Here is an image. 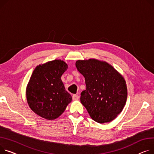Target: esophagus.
<instances>
[{
  "label": "esophagus",
  "mask_w": 154,
  "mask_h": 154,
  "mask_svg": "<svg viewBox=\"0 0 154 154\" xmlns=\"http://www.w3.org/2000/svg\"><path fill=\"white\" fill-rule=\"evenodd\" d=\"M72 99L74 101H76V100H78L79 99V96L78 95H73L72 96Z\"/></svg>",
  "instance_id": "1"
}]
</instances>
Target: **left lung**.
Segmentation results:
<instances>
[{
  "instance_id": "left-lung-1",
  "label": "left lung",
  "mask_w": 154,
  "mask_h": 154,
  "mask_svg": "<svg viewBox=\"0 0 154 154\" xmlns=\"http://www.w3.org/2000/svg\"><path fill=\"white\" fill-rule=\"evenodd\" d=\"M75 66L85 79L80 101L90 117L100 124L115 119L127 100L124 77L106 62L95 59L78 60Z\"/></svg>"
}]
</instances>
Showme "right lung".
Here are the masks:
<instances>
[{"label": "right lung", "instance_id": "add662e5", "mask_svg": "<svg viewBox=\"0 0 154 154\" xmlns=\"http://www.w3.org/2000/svg\"><path fill=\"white\" fill-rule=\"evenodd\" d=\"M63 60L55 59L38 66L26 87L28 104L38 116L53 120L63 114L72 101L60 79L67 69Z\"/></svg>", "mask_w": 154, "mask_h": 154}]
</instances>
